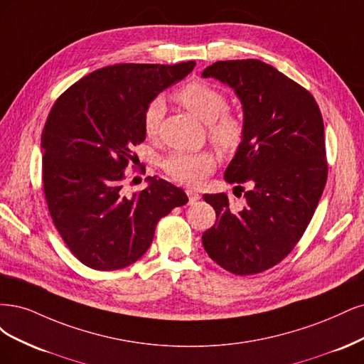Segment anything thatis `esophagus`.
Segmentation results:
<instances>
[{"label":"esophagus","instance_id":"obj_1","mask_svg":"<svg viewBox=\"0 0 364 364\" xmlns=\"http://www.w3.org/2000/svg\"><path fill=\"white\" fill-rule=\"evenodd\" d=\"M186 193H187V196H189V204H195L199 198V193L196 192V191H193V189H187L186 191Z\"/></svg>","mask_w":364,"mask_h":364}]
</instances>
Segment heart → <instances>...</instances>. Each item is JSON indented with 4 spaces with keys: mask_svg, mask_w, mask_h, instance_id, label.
Segmentation results:
<instances>
[{
    "mask_svg": "<svg viewBox=\"0 0 364 364\" xmlns=\"http://www.w3.org/2000/svg\"><path fill=\"white\" fill-rule=\"evenodd\" d=\"M175 98L199 119L208 122V139L224 154H232L243 144L246 121L237 110L228 109L224 92L205 80H191L175 90ZM166 105L163 98L151 100L142 116L144 133L154 137L159 132ZM163 171L172 180L184 184H199L215 168V157L208 151H175L163 160Z\"/></svg>",
    "mask_w": 364,
    "mask_h": 364,
    "instance_id": "heart-1",
    "label": "heart"
}]
</instances>
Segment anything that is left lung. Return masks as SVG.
<instances>
[{
  "instance_id": "8db88e82",
  "label": "left lung",
  "mask_w": 364,
  "mask_h": 364,
  "mask_svg": "<svg viewBox=\"0 0 364 364\" xmlns=\"http://www.w3.org/2000/svg\"><path fill=\"white\" fill-rule=\"evenodd\" d=\"M203 77L236 90L246 121L225 171L245 207L234 210L228 193L203 196L216 212L204 250L234 275L260 274L291 252L319 204L328 177L322 113L306 87L255 58L216 62Z\"/></svg>"
}]
</instances>
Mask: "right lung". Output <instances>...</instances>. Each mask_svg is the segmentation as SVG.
<instances>
[{"instance_id": "1", "label": "right lung", "mask_w": 364, "mask_h": 364, "mask_svg": "<svg viewBox=\"0 0 364 364\" xmlns=\"http://www.w3.org/2000/svg\"><path fill=\"white\" fill-rule=\"evenodd\" d=\"M195 62L119 63L78 80L55 100L42 132L43 195L54 227L77 259L95 271L133 264L151 246L157 222L189 198L151 178L124 192L125 169L139 165L142 116L157 93L189 74Z\"/></svg>"}]
</instances>
